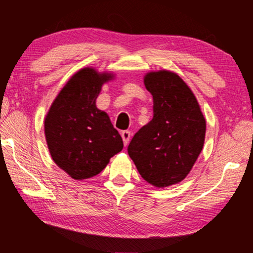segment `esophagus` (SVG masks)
<instances>
[{
	"label": "esophagus",
	"mask_w": 253,
	"mask_h": 253,
	"mask_svg": "<svg viewBox=\"0 0 253 253\" xmlns=\"http://www.w3.org/2000/svg\"><path fill=\"white\" fill-rule=\"evenodd\" d=\"M121 136H123L125 146H126V145H128L129 139H130V132H129V130H123V132H121Z\"/></svg>",
	"instance_id": "34e87169"
}]
</instances>
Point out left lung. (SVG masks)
Segmentation results:
<instances>
[{
  "instance_id": "1",
  "label": "left lung",
  "mask_w": 253,
  "mask_h": 253,
  "mask_svg": "<svg viewBox=\"0 0 253 253\" xmlns=\"http://www.w3.org/2000/svg\"><path fill=\"white\" fill-rule=\"evenodd\" d=\"M153 118L135 133L128 155L146 182L158 188L183 181L201 153L206 120L195 95L175 72H149Z\"/></svg>"
}]
</instances>
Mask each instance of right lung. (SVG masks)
<instances>
[{
  "label": "right lung",
  "mask_w": 253,
  "mask_h": 253,
  "mask_svg": "<svg viewBox=\"0 0 253 253\" xmlns=\"http://www.w3.org/2000/svg\"><path fill=\"white\" fill-rule=\"evenodd\" d=\"M108 72L84 68L54 98L45 118V136L53 162L74 179L100 173L124 147L123 138L107 113L96 107Z\"/></svg>",
  "instance_id": "obj_1"
}]
</instances>
